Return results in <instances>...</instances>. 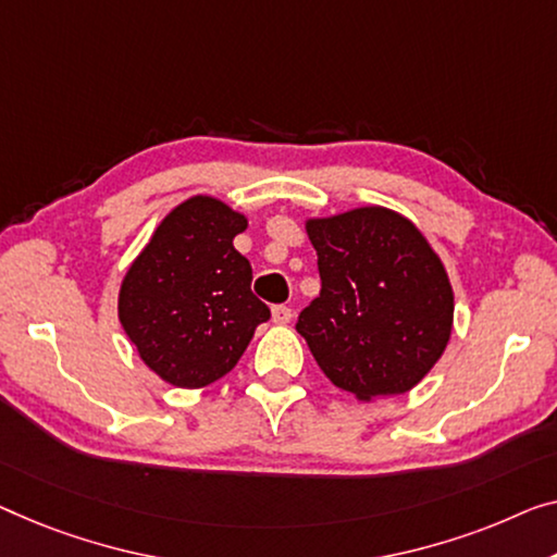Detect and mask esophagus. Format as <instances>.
Here are the masks:
<instances>
[{
    "label": "esophagus",
    "instance_id": "esophagus-1",
    "mask_svg": "<svg viewBox=\"0 0 557 557\" xmlns=\"http://www.w3.org/2000/svg\"><path fill=\"white\" fill-rule=\"evenodd\" d=\"M272 320H275L277 325H287V322L293 320V310H289L287 305H275L272 307Z\"/></svg>",
    "mask_w": 557,
    "mask_h": 557
}]
</instances>
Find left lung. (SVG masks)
Here are the masks:
<instances>
[{
	"instance_id": "1",
	"label": "left lung",
	"mask_w": 557,
	"mask_h": 557,
	"mask_svg": "<svg viewBox=\"0 0 557 557\" xmlns=\"http://www.w3.org/2000/svg\"><path fill=\"white\" fill-rule=\"evenodd\" d=\"M322 289L297 318L320 370L358 400L403 395L440 360L453 287L422 232L385 207L307 220Z\"/></svg>"
}]
</instances>
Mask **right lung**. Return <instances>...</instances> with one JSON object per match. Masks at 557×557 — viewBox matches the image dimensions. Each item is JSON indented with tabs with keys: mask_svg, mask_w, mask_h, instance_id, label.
Returning a JSON list of instances; mask_svg holds the SVG:
<instances>
[{
	"mask_svg": "<svg viewBox=\"0 0 557 557\" xmlns=\"http://www.w3.org/2000/svg\"><path fill=\"white\" fill-rule=\"evenodd\" d=\"M245 214L189 197L160 222L120 289V322L164 383L205 387L225 377L270 307L250 289L252 268L232 245Z\"/></svg>",
	"mask_w": 557,
	"mask_h": 557,
	"instance_id": "add662e5",
	"label": "right lung"
}]
</instances>
